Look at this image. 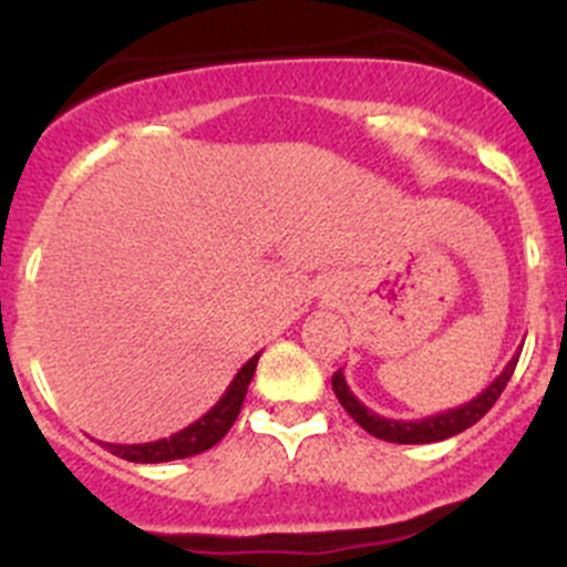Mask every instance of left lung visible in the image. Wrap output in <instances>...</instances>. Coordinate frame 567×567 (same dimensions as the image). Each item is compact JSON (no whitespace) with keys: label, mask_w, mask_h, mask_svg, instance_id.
<instances>
[{"label":"left lung","mask_w":567,"mask_h":567,"mask_svg":"<svg viewBox=\"0 0 567 567\" xmlns=\"http://www.w3.org/2000/svg\"><path fill=\"white\" fill-rule=\"evenodd\" d=\"M517 359H520V348L515 350V355L509 359V364L504 368V373H501L498 379L487 386V390L478 392L473 401L462 403V406H456V409H449V412H436V414H431V417H423V420H392V417H381V414H375L373 409L364 406V403H361L359 398L350 392L342 370H339V373H333L331 384H333V392H337L339 403L344 406V412H348L350 417L361 425V429L368 431V434L379 436V440H386V442H398V445H425V442L449 440V436L462 434V431L471 429L473 423H478V420H482L484 414L493 409V403L498 401L501 392H504V386L509 384L512 373H515Z\"/></svg>","instance_id":"8db88e82"}]
</instances>
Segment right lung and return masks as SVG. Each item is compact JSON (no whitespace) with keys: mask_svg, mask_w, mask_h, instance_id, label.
<instances>
[{"mask_svg":"<svg viewBox=\"0 0 567 567\" xmlns=\"http://www.w3.org/2000/svg\"><path fill=\"white\" fill-rule=\"evenodd\" d=\"M258 353L247 361L245 368L234 375V381L228 384L225 395L208 409L199 420H194L192 425H186L183 431L172 434L169 440H155V442H142V445H118V442H100L102 449L111 451L113 456L127 462H138V465H155V462H172V460H186V456L203 454V451L214 449L219 440L230 431V425L236 423L241 412V403H245L247 386H250L252 373H256Z\"/></svg>","mask_w":567,"mask_h":567,"instance_id":"add662e5","label":"right lung"}]
</instances>
